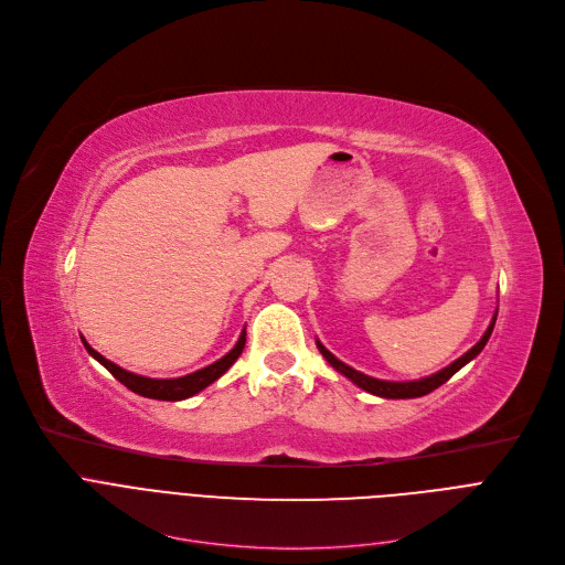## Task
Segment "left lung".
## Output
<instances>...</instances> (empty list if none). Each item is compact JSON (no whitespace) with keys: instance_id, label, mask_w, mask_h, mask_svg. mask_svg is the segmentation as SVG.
Here are the masks:
<instances>
[{"instance_id":"left-lung-1","label":"left lung","mask_w":565,"mask_h":565,"mask_svg":"<svg viewBox=\"0 0 565 565\" xmlns=\"http://www.w3.org/2000/svg\"><path fill=\"white\" fill-rule=\"evenodd\" d=\"M494 319H497V315L492 317V321H490L488 330L483 333V338H481L468 353H462L458 360H454V362L449 364V367L440 370L438 374H430V376L419 379V381L396 383V381L372 379V376H367V374L355 372L353 367H349V364H344L342 360H338L319 340H317V349L321 351V355H323L330 364H333V367H335L340 374H344V376H347L349 381H353L358 387L367 390V392H372V394H376V396H383V399H415V396H424V394H428V392H434L436 387H440L443 383H447L460 367H466V364H468L470 360H475V358L481 353V349H483L486 342L490 340V333H492V328H494Z\"/></svg>"}]
</instances>
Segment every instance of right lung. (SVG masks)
I'll use <instances>...</instances> for the list:
<instances>
[{"label":"right lung","instance_id":"add662e5","mask_svg":"<svg viewBox=\"0 0 565 565\" xmlns=\"http://www.w3.org/2000/svg\"><path fill=\"white\" fill-rule=\"evenodd\" d=\"M86 351L103 364V367H107L114 379H118L125 387H129L131 392H137L141 396H148V399H161V402H182V399H189V396L198 394L201 390H205L207 385H212L216 379H221L232 364H235V360L242 355L244 351V344H246V330H242V335L235 344V349H232L230 353H225L221 360L207 364V367L198 370L193 374H186V376H180V379H148V376H139V374H131L122 367H118V364H114L111 360H107L105 355H99L93 347H88V342L82 338Z\"/></svg>","mask_w":565,"mask_h":565}]
</instances>
